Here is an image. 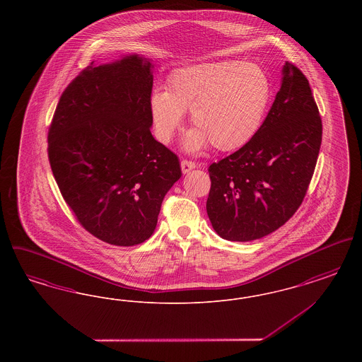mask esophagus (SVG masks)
<instances>
[{"label": "esophagus", "mask_w": 362, "mask_h": 362, "mask_svg": "<svg viewBox=\"0 0 362 362\" xmlns=\"http://www.w3.org/2000/svg\"><path fill=\"white\" fill-rule=\"evenodd\" d=\"M180 168H182V173H189V171H192V170L197 168V164L192 163V161H189V160H183V161L180 163Z\"/></svg>", "instance_id": "1"}]
</instances>
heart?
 Segmentation results:
<instances>
[{
	"mask_svg": "<svg viewBox=\"0 0 362 362\" xmlns=\"http://www.w3.org/2000/svg\"><path fill=\"white\" fill-rule=\"evenodd\" d=\"M272 96V81L258 65L207 62L175 70L167 80V90L152 92L149 114L156 137L163 144L173 141L185 112H189L195 126L183 139L186 152H199L209 144L230 152L255 137Z\"/></svg>",
	"mask_w": 362,
	"mask_h": 362,
	"instance_id": "heart-1",
	"label": "heart"
}]
</instances>
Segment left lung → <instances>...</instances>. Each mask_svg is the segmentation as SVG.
Returning a JSON list of instances; mask_svg holds the SVG:
<instances>
[{
  "label": "left lung",
  "mask_w": 362,
  "mask_h": 362,
  "mask_svg": "<svg viewBox=\"0 0 362 362\" xmlns=\"http://www.w3.org/2000/svg\"><path fill=\"white\" fill-rule=\"evenodd\" d=\"M281 88L258 133L238 152L209 167L206 210L229 241L273 233L300 207L322 144V119L305 76L282 66Z\"/></svg>",
  "instance_id": "left-lung-1"
}]
</instances>
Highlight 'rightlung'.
Masks as SVG:
<instances>
[{
    "instance_id": "1",
    "label": "right lung",
    "mask_w": 362,
    "mask_h": 362,
    "mask_svg": "<svg viewBox=\"0 0 362 362\" xmlns=\"http://www.w3.org/2000/svg\"><path fill=\"white\" fill-rule=\"evenodd\" d=\"M152 59L126 54L83 70L65 89L49 132L61 194L89 233L130 247L148 240L165 194L182 176L151 133Z\"/></svg>"
}]
</instances>
